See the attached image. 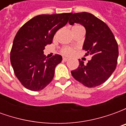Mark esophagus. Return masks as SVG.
I'll list each match as a JSON object with an SVG mask.
<instances>
[{
	"label": "esophagus",
	"instance_id": "1",
	"mask_svg": "<svg viewBox=\"0 0 126 126\" xmlns=\"http://www.w3.org/2000/svg\"><path fill=\"white\" fill-rule=\"evenodd\" d=\"M69 59L67 57H63V61H67Z\"/></svg>",
	"mask_w": 126,
	"mask_h": 126
}]
</instances>
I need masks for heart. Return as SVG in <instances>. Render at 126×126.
Returning <instances> with one entry per match:
<instances>
[{"instance_id":"b5f03b06","label":"heart","mask_w":126,"mask_h":126,"mask_svg":"<svg viewBox=\"0 0 126 126\" xmlns=\"http://www.w3.org/2000/svg\"><path fill=\"white\" fill-rule=\"evenodd\" d=\"M79 28H82V27L80 26H75L73 27L72 29H76ZM74 51H75V49L74 48L69 47H64L63 48H61V52L63 55H66V56H70V55H73Z\"/></svg>"}]
</instances>
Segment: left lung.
Returning a JSON list of instances; mask_svg holds the SVG:
<instances>
[{
  "label": "left lung",
  "mask_w": 126,
  "mask_h": 126,
  "mask_svg": "<svg viewBox=\"0 0 126 126\" xmlns=\"http://www.w3.org/2000/svg\"><path fill=\"white\" fill-rule=\"evenodd\" d=\"M70 15V25L78 23L86 28L83 50L87 52L85 56H92L86 65L79 59V66L71 71V75L86 87L100 86L116 68L119 55L117 42L108 26L93 14L82 12Z\"/></svg>",
  "instance_id": "obj_1"
}]
</instances>
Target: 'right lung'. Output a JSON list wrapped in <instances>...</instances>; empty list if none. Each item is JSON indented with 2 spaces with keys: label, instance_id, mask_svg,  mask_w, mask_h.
<instances>
[{
  "label": "right lung",
  "instance_id": "obj_1",
  "mask_svg": "<svg viewBox=\"0 0 126 126\" xmlns=\"http://www.w3.org/2000/svg\"><path fill=\"white\" fill-rule=\"evenodd\" d=\"M70 13L40 15L26 22L15 36L11 50V63L15 75L23 86L40 91L53 79L59 55L47 59L44 47L51 44L55 33L65 26Z\"/></svg>",
  "mask_w": 126,
  "mask_h": 126
}]
</instances>
